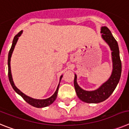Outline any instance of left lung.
<instances>
[{"label": "left lung", "instance_id": "1", "mask_svg": "<svg viewBox=\"0 0 129 129\" xmlns=\"http://www.w3.org/2000/svg\"><path fill=\"white\" fill-rule=\"evenodd\" d=\"M102 37L111 49L113 61V71L107 81L99 89L95 91H85L78 86L77 83V76L75 75L74 86L78 97L80 100L88 103H99L103 102L111 95L118 84L121 74V61L119 57L118 44L111 32L106 26L101 28Z\"/></svg>", "mask_w": 129, "mask_h": 129}]
</instances>
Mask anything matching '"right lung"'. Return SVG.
<instances>
[{
	"label": "right lung",
	"mask_w": 129,
	"mask_h": 129,
	"mask_svg": "<svg viewBox=\"0 0 129 129\" xmlns=\"http://www.w3.org/2000/svg\"><path fill=\"white\" fill-rule=\"evenodd\" d=\"M23 31L21 30L20 31L19 33L14 37L13 40V43H12V47H11L10 50L9 51V54H8V77H9V80H10V82L11 85H12V88H13V89L19 95L21 96V97H23L24 99V100L26 102H27L28 103L30 104L32 106H34V107H37V108H42V107H45V106H47L49 105H51V104L53 103L55 99H56L57 97V94H58V88H59V86H60V84H58V87H57V89L56 90L55 93L51 96V97H49L48 99H32L31 97H28V96L26 95H24L23 93L21 92L20 91L19 89H18L17 88L16 86H15L14 83H13V79H12V73H11V70H10V59H11V56H12V54L13 52V49H14V47H15V45L16 44L17 41L18 40V38L19 37L21 36V34H22ZM62 76H61L60 77V79L61 78Z\"/></svg>",
	"instance_id": "add662e5"
}]
</instances>
